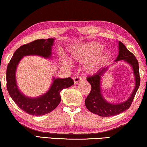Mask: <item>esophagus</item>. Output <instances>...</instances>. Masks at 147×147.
Listing matches in <instances>:
<instances>
[{
    "instance_id": "34e87169",
    "label": "esophagus",
    "mask_w": 147,
    "mask_h": 147,
    "mask_svg": "<svg viewBox=\"0 0 147 147\" xmlns=\"http://www.w3.org/2000/svg\"><path fill=\"white\" fill-rule=\"evenodd\" d=\"M73 80H74V84H76V83H78V82H79L80 80H82V78L80 76H75V77L73 78Z\"/></svg>"
}]
</instances>
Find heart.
Masks as SVG:
<instances>
[{
  "instance_id": "heart-1",
  "label": "heart",
  "mask_w": 147,
  "mask_h": 147,
  "mask_svg": "<svg viewBox=\"0 0 147 147\" xmlns=\"http://www.w3.org/2000/svg\"><path fill=\"white\" fill-rule=\"evenodd\" d=\"M102 49V46L99 43L88 42L76 45L71 49L70 52L74 61L84 62L88 60L84 69L86 72L90 73L98 69L107 55V51ZM61 61L65 67L71 66V63L65 58L62 57Z\"/></svg>"
}]
</instances>
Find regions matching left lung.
<instances>
[{
    "label": "left lung",
    "mask_w": 147,
    "mask_h": 147,
    "mask_svg": "<svg viewBox=\"0 0 147 147\" xmlns=\"http://www.w3.org/2000/svg\"><path fill=\"white\" fill-rule=\"evenodd\" d=\"M119 55L115 62L123 60L133 67L135 77V87L131 96L127 100L119 104H112L105 100L101 93L100 81L102 76L106 73L109 67L102 68L94 75L88 76L87 81L91 85V90L85 99V106L90 112L101 117H108L115 116L124 112L131 107L133 100L140 86V78L139 74V67L137 59L135 55L128 50L123 42H119Z\"/></svg>",
    "instance_id": "obj_1"
}]
</instances>
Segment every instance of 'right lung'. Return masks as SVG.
Wrapping results in <instances>:
<instances>
[{
  "label": "right lung",
  "mask_w": 147,
  "mask_h": 147,
  "mask_svg": "<svg viewBox=\"0 0 147 147\" xmlns=\"http://www.w3.org/2000/svg\"><path fill=\"white\" fill-rule=\"evenodd\" d=\"M54 38L38 39L19 47L12 55L7 69L8 92L17 106L24 112L34 116L48 114L57 108L61 100L60 92L64 88L74 84L71 77L53 78L50 89L42 96L36 98L26 96L18 90L16 81V70L20 60L24 56L38 55L44 58L51 57Z\"/></svg>",
  "instance_id": "obj_1"
}]
</instances>
